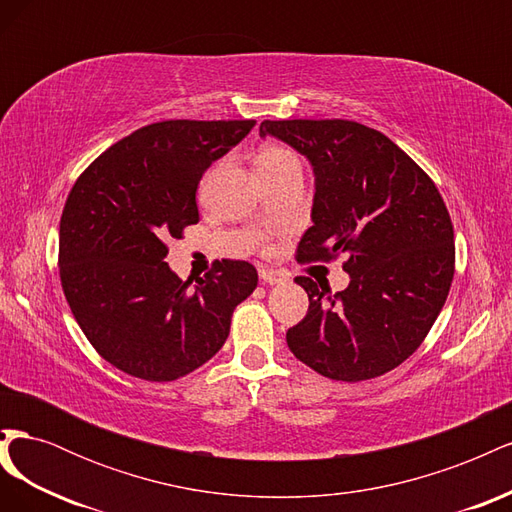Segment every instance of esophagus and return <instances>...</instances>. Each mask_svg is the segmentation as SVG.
I'll return each instance as SVG.
<instances>
[{"mask_svg": "<svg viewBox=\"0 0 512 512\" xmlns=\"http://www.w3.org/2000/svg\"><path fill=\"white\" fill-rule=\"evenodd\" d=\"M260 280L265 282V284L275 286V284H284L288 280V275L284 271H280V269L265 267V269H260Z\"/></svg>", "mask_w": 512, "mask_h": 512, "instance_id": "obj_1", "label": "esophagus"}]
</instances>
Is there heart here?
Masks as SVG:
<instances>
[{
  "label": "heart",
  "mask_w": 512,
  "mask_h": 512,
  "mask_svg": "<svg viewBox=\"0 0 512 512\" xmlns=\"http://www.w3.org/2000/svg\"><path fill=\"white\" fill-rule=\"evenodd\" d=\"M299 168V160L288 147L282 145H265L256 156V173L258 177H271L286 173V170Z\"/></svg>",
  "instance_id": "1"
}]
</instances>
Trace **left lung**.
<instances>
[{
	"mask_svg": "<svg viewBox=\"0 0 512 512\" xmlns=\"http://www.w3.org/2000/svg\"><path fill=\"white\" fill-rule=\"evenodd\" d=\"M312 162V220L297 247L301 262L346 256L350 284L309 297L305 318L286 333L292 354L320 376L378 378L423 344L455 275L453 222L436 183L389 136L348 119L260 123ZM322 287V286H320Z\"/></svg>",
	"mask_w": 512,
	"mask_h": 512,
	"instance_id": "8db88e82",
	"label": "left lung"
}]
</instances>
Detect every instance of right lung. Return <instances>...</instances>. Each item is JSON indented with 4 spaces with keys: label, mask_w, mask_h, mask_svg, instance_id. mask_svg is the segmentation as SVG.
<instances>
[{
    "label": "right lung",
    "mask_w": 512,
    "mask_h": 512,
    "mask_svg": "<svg viewBox=\"0 0 512 512\" xmlns=\"http://www.w3.org/2000/svg\"><path fill=\"white\" fill-rule=\"evenodd\" d=\"M254 119H168L108 147L76 179L59 222V277L89 344L126 374L170 382L218 352L235 307L258 286L245 260H215L183 282L166 239L198 224L205 170Z\"/></svg>",
    "instance_id": "obj_1"
}]
</instances>
